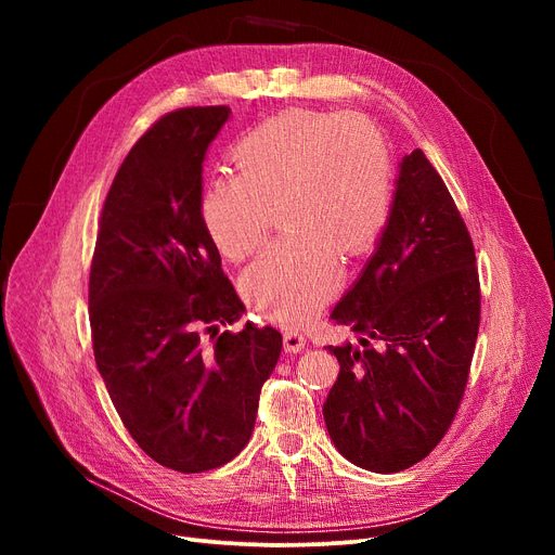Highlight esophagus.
Wrapping results in <instances>:
<instances>
[{
	"mask_svg": "<svg viewBox=\"0 0 555 555\" xmlns=\"http://www.w3.org/2000/svg\"><path fill=\"white\" fill-rule=\"evenodd\" d=\"M283 346H285L287 353H297L306 346V335L299 333V331H287L283 335Z\"/></svg>",
	"mask_w": 555,
	"mask_h": 555,
	"instance_id": "1",
	"label": "esophagus"
}]
</instances>
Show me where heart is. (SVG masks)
<instances>
[{
	"label": "heart",
	"instance_id": "1",
	"mask_svg": "<svg viewBox=\"0 0 555 555\" xmlns=\"http://www.w3.org/2000/svg\"><path fill=\"white\" fill-rule=\"evenodd\" d=\"M236 175L204 189L199 216L231 260L249 258L279 207L285 238L243 276L245 297L272 322L299 326L337 285V254L366 251L389 216L391 155L358 114L285 112L231 149Z\"/></svg>",
	"mask_w": 555,
	"mask_h": 555
}]
</instances>
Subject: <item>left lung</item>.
<instances>
[{
  "label": "left lung",
  "mask_w": 555,
  "mask_h": 555,
  "mask_svg": "<svg viewBox=\"0 0 555 555\" xmlns=\"http://www.w3.org/2000/svg\"><path fill=\"white\" fill-rule=\"evenodd\" d=\"M475 262L441 175L421 149L404 155L377 247L331 312L358 346H328L339 375L324 421L337 452L360 468H412L452 425L479 333Z\"/></svg>",
  "instance_id": "left-lung-1"
}]
</instances>
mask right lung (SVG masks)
<instances>
[{"instance_id": "right-lung-1", "label": "right lung", "mask_w": 555, "mask_h": 555, "mask_svg": "<svg viewBox=\"0 0 555 555\" xmlns=\"http://www.w3.org/2000/svg\"><path fill=\"white\" fill-rule=\"evenodd\" d=\"M231 109L170 112L109 186L90 272L99 373L137 446L164 468L214 470L247 446L283 337L220 331L245 312L199 216L202 164Z\"/></svg>"}]
</instances>
